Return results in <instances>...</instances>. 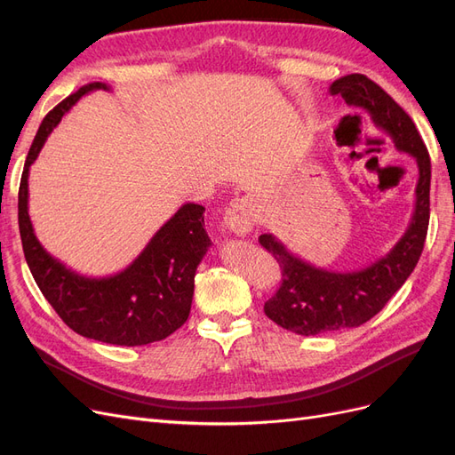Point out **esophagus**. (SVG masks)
<instances>
[{
  "label": "esophagus",
  "instance_id": "34e87169",
  "mask_svg": "<svg viewBox=\"0 0 455 455\" xmlns=\"http://www.w3.org/2000/svg\"><path fill=\"white\" fill-rule=\"evenodd\" d=\"M254 216L256 214H254V206H252L251 199L239 197V199H233L229 203L222 224L229 231L235 233V235L244 237L254 226Z\"/></svg>",
  "mask_w": 455,
  "mask_h": 455
}]
</instances>
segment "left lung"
I'll return each mask as SVG.
<instances>
[{"label":"left lung","instance_id":"obj_1","mask_svg":"<svg viewBox=\"0 0 455 455\" xmlns=\"http://www.w3.org/2000/svg\"><path fill=\"white\" fill-rule=\"evenodd\" d=\"M330 94H341L349 106L363 108L378 129L387 132L396 149L418 163L416 206L411 222L389 254L364 269L336 273L315 267L292 254L271 233L259 244L283 269V284L264 306L273 323L301 336H316L339 328L361 326L378 315L418 266L429 228L431 159L414 121L391 96L363 74L336 79Z\"/></svg>","mask_w":455,"mask_h":455}]
</instances>
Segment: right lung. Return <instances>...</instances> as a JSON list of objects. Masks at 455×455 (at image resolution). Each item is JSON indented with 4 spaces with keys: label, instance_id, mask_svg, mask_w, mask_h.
Listing matches in <instances>:
<instances>
[{
    "label": "right lung",
    "instance_id": "add662e5",
    "mask_svg": "<svg viewBox=\"0 0 455 455\" xmlns=\"http://www.w3.org/2000/svg\"><path fill=\"white\" fill-rule=\"evenodd\" d=\"M104 89L89 84L45 116L28 151L19 188V229L26 264L41 294L79 336L112 346H146L171 336L189 316L196 271L212 244L204 231V206L186 203L161 226L129 267L108 277H87L51 256L28 214V176L41 148L81 96Z\"/></svg>",
    "mask_w": 455,
    "mask_h": 455
}]
</instances>
